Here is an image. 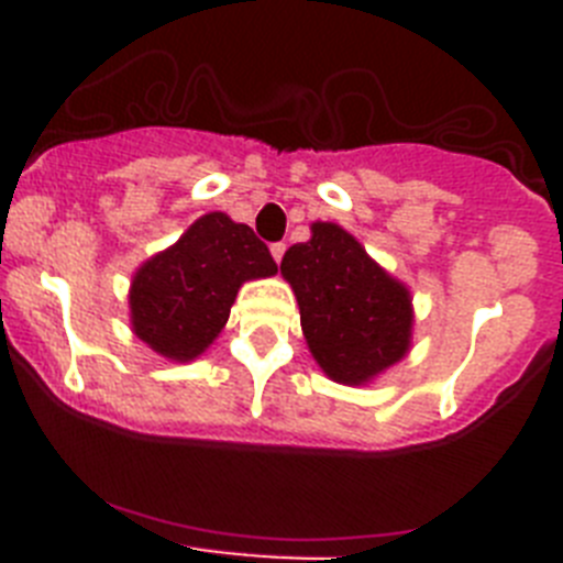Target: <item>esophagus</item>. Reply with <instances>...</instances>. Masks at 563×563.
<instances>
[{
    "label": "esophagus",
    "mask_w": 563,
    "mask_h": 563,
    "mask_svg": "<svg viewBox=\"0 0 563 563\" xmlns=\"http://www.w3.org/2000/svg\"><path fill=\"white\" fill-rule=\"evenodd\" d=\"M285 251H287L285 242H276V245H271V253H273V258H276V262H282V256H285Z\"/></svg>",
    "instance_id": "1"
}]
</instances>
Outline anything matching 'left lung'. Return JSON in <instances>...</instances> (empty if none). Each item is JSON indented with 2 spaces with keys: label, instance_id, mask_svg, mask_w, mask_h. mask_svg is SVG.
<instances>
[{
  "label": "left lung",
  "instance_id": "left-lung-1",
  "mask_svg": "<svg viewBox=\"0 0 563 563\" xmlns=\"http://www.w3.org/2000/svg\"><path fill=\"white\" fill-rule=\"evenodd\" d=\"M312 236L282 258L301 310V330L318 366L338 383L361 386L406 357L411 292L335 222H312Z\"/></svg>",
  "mask_w": 563,
  "mask_h": 563
}]
</instances>
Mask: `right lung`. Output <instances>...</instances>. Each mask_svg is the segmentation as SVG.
Returning a JSON list of instances; mask_svg holds the SVG:
<instances>
[{
  "instance_id": "add662e5",
  "label": "right lung",
  "mask_w": 563,
  "mask_h": 563,
  "mask_svg": "<svg viewBox=\"0 0 563 563\" xmlns=\"http://www.w3.org/2000/svg\"><path fill=\"white\" fill-rule=\"evenodd\" d=\"M276 271L271 251L251 228L222 211L206 213L132 276L134 335L157 355L194 361L222 332L239 287Z\"/></svg>"
}]
</instances>
